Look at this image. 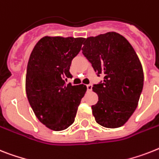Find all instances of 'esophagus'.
<instances>
[{
  "mask_svg": "<svg viewBox=\"0 0 159 159\" xmlns=\"http://www.w3.org/2000/svg\"><path fill=\"white\" fill-rule=\"evenodd\" d=\"M86 88H87V91H91L92 90V86H91V84H89V85H86Z\"/></svg>",
  "mask_w": 159,
  "mask_h": 159,
  "instance_id": "obj_1",
  "label": "esophagus"
}]
</instances>
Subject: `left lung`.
Here are the masks:
<instances>
[{"label":"left lung","instance_id":"1","mask_svg":"<svg viewBox=\"0 0 159 159\" xmlns=\"http://www.w3.org/2000/svg\"><path fill=\"white\" fill-rule=\"evenodd\" d=\"M82 54L104 82L93 86L97 104L91 106L95 121L107 128L127 122L138 105L144 85V73L133 47L119 33L84 38Z\"/></svg>","mask_w":159,"mask_h":159}]
</instances>
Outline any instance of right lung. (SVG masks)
I'll return each instance as SVG.
<instances>
[{
    "instance_id": "obj_1",
    "label": "right lung",
    "mask_w": 159,
    "mask_h": 159,
    "mask_svg": "<svg viewBox=\"0 0 159 159\" xmlns=\"http://www.w3.org/2000/svg\"><path fill=\"white\" fill-rule=\"evenodd\" d=\"M82 37H44L31 53L26 74V93L35 115L53 131L73 124L86 91L83 84L66 85L72 77V60L82 48ZM65 80H67V78Z\"/></svg>"
}]
</instances>
